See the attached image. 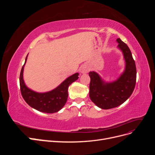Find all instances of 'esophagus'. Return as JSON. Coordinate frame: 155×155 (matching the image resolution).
<instances>
[{
	"instance_id": "obj_1",
	"label": "esophagus",
	"mask_w": 155,
	"mask_h": 155,
	"mask_svg": "<svg viewBox=\"0 0 155 155\" xmlns=\"http://www.w3.org/2000/svg\"><path fill=\"white\" fill-rule=\"evenodd\" d=\"M79 72L81 74H86L88 72V68L85 66V65H83V66L81 67L80 69H79Z\"/></svg>"
}]
</instances>
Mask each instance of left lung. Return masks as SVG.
<instances>
[{"mask_svg":"<svg viewBox=\"0 0 155 155\" xmlns=\"http://www.w3.org/2000/svg\"><path fill=\"white\" fill-rule=\"evenodd\" d=\"M118 47L124 55L125 67L116 80L106 82L96 72L88 73L91 78L89 96L91 101L102 109L118 107L128 99L134 91L137 80V69L131 51L120 38L116 39Z\"/></svg>","mask_w":155,"mask_h":155,"instance_id":"1","label":"left lung"}]
</instances>
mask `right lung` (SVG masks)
<instances>
[{
    "mask_svg": "<svg viewBox=\"0 0 155 155\" xmlns=\"http://www.w3.org/2000/svg\"><path fill=\"white\" fill-rule=\"evenodd\" d=\"M28 55L25 59V63L21 69L19 78L22 97L28 104L37 110L45 113H55L59 111L67 101L68 87L79 78V74L76 73L67 78L58 87L49 92H37L28 87L23 79V72Z\"/></svg>",
    "mask_w": 155,
    "mask_h": 155,
    "instance_id": "1",
    "label": "right lung"
}]
</instances>
